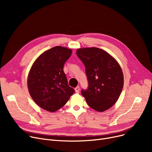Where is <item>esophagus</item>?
<instances>
[{
    "label": "esophagus",
    "instance_id": "obj_1",
    "mask_svg": "<svg viewBox=\"0 0 152 152\" xmlns=\"http://www.w3.org/2000/svg\"><path fill=\"white\" fill-rule=\"evenodd\" d=\"M75 92H76V93H79V91H80V87H79V86H77L76 88L75 89Z\"/></svg>",
    "mask_w": 152,
    "mask_h": 152
}]
</instances>
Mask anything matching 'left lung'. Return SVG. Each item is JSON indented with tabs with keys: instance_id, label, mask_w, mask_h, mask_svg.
Here are the masks:
<instances>
[{
	"instance_id": "1",
	"label": "left lung",
	"mask_w": 152,
	"mask_h": 152,
	"mask_svg": "<svg viewBox=\"0 0 152 152\" xmlns=\"http://www.w3.org/2000/svg\"><path fill=\"white\" fill-rule=\"evenodd\" d=\"M76 55L86 67L89 87L81 94L88 105L102 112L118 100L123 85L122 69L116 60L106 51L97 47L77 49Z\"/></svg>"
}]
</instances>
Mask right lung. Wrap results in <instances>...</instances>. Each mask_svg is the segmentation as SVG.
I'll return each instance as SVG.
<instances>
[{
    "label": "right lung",
    "instance_id": "add662e5",
    "mask_svg": "<svg viewBox=\"0 0 152 152\" xmlns=\"http://www.w3.org/2000/svg\"><path fill=\"white\" fill-rule=\"evenodd\" d=\"M71 54V49L55 46L40 55L29 70L27 79L29 94L46 111H57L75 92L63 71L64 64Z\"/></svg>",
    "mask_w": 152,
    "mask_h": 152
}]
</instances>
